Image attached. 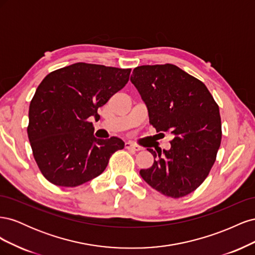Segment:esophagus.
<instances>
[{
    "label": "esophagus",
    "mask_w": 255,
    "mask_h": 255,
    "mask_svg": "<svg viewBox=\"0 0 255 255\" xmlns=\"http://www.w3.org/2000/svg\"><path fill=\"white\" fill-rule=\"evenodd\" d=\"M125 146H126V149L133 150V151H140V150H141V148H140L139 145L134 144V143H132V142H126V143H125Z\"/></svg>",
    "instance_id": "obj_1"
}]
</instances>
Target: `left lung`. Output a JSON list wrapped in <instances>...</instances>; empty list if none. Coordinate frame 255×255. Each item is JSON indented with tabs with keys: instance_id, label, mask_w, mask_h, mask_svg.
<instances>
[{
	"instance_id": "1",
	"label": "left lung",
	"mask_w": 255,
	"mask_h": 255,
	"mask_svg": "<svg viewBox=\"0 0 255 255\" xmlns=\"http://www.w3.org/2000/svg\"><path fill=\"white\" fill-rule=\"evenodd\" d=\"M130 82L139 92L156 132L173 136L169 150L146 149L154 163L141 169V177L165 196L181 198L190 194L210 173L220 146L217 103L201 81L171 64L137 67Z\"/></svg>"
}]
</instances>
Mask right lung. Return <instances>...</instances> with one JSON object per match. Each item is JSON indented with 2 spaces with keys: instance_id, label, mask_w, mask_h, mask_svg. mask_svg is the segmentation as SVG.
I'll return each mask as SVG.
<instances>
[{
  "instance_id": "1",
  "label": "right lung",
  "mask_w": 255,
  "mask_h": 255,
  "mask_svg": "<svg viewBox=\"0 0 255 255\" xmlns=\"http://www.w3.org/2000/svg\"><path fill=\"white\" fill-rule=\"evenodd\" d=\"M130 69L76 63L49 73L29 104L27 135L33 155L49 182L75 187L101 174L120 138L98 139L91 118L126 86Z\"/></svg>"
}]
</instances>
